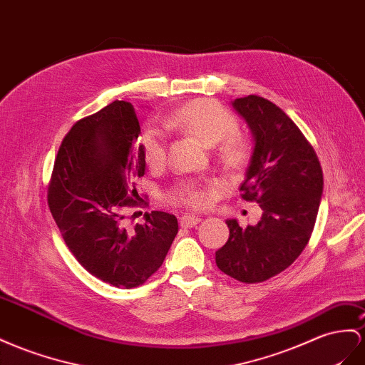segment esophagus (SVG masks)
Returning <instances> with one entry per match:
<instances>
[{
  "mask_svg": "<svg viewBox=\"0 0 365 365\" xmlns=\"http://www.w3.org/2000/svg\"><path fill=\"white\" fill-rule=\"evenodd\" d=\"M200 221H201L200 216H195V215H190V213L182 215L181 218H180V224H181V227H185V229L195 227V225L198 224Z\"/></svg>",
  "mask_w": 365,
  "mask_h": 365,
  "instance_id": "esophagus-1",
  "label": "esophagus"
}]
</instances>
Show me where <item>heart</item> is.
I'll return each mask as SVG.
<instances>
[{"label":"heart","mask_w":365,"mask_h":365,"mask_svg":"<svg viewBox=\"0 0 365 365\" xmlns=\"http://www.w3.org/2000/svg\"><path fill=\"white\" fill-rule=\"evenodd\" d=\"M161 123L167 129H180L207 145L220 144V155L229 167H240L247 158V145L240 136L233 135L238 130V123L230 112L213 101H193L181 107L172 115L161 116ZM145 163L150 167L161 165L167 153V135L158 125H149L141 138ZM180 200L192 205H204L205 192L200 189H184Z\"/></svg>","instance_id":"b5f03b06"}]
</instances>
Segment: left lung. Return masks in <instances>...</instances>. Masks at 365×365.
Instances as JSON below:
<instances>
[{
    "instance_id": "8db88e82",
    "label": "left lung",
    "mask_w": 365,
    "mask_h": 365,
    "mask_svg": "<svg viewBox=\"0 0 365 365\" xmlns=\"http://www.w3.org/2000/svg\"><path fill=\"white\" fill-rule=\"evenodd\" d=\"M233 110L247 124L253 149L242 198L262 209L261 221L242 229L227 220L229 241L216 252L218 269L245 284L281 273L307 245L322 196V170L313 147L277 104L249 95Z\"/></svg>"
}]
</instances>
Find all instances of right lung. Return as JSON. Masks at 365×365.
<instances>
[{
	"label": "right lung",
	"mask_w": 365,
	"mask_h": 365,
	"mask_svg": "<svg viewBox=\"0 0 365 365\" xmlns=\"http://www.w3.org/2000/svg\"><path fill=\"white\" fill-rule=\"evenodd\" d=\"M135 107L113 101L78 121L58 150L48 207L68 250L83 267L115 287L132 289L158 270L178 233L165 212L145 213L129 227L138 204L135 180L145 172Z\"/></svg>",
	"instance_id": "right-lung-1"
}]
</instances>
